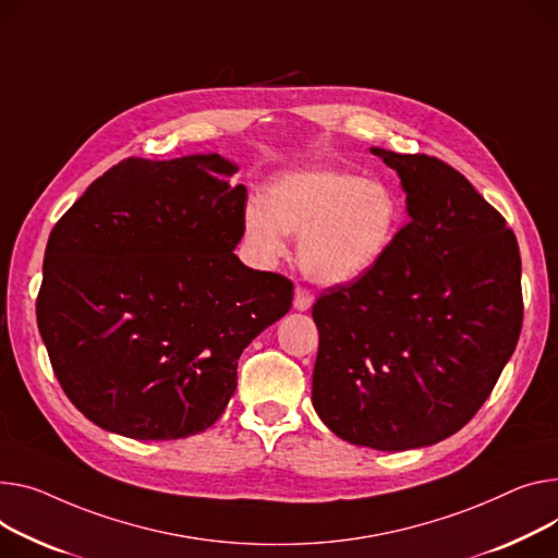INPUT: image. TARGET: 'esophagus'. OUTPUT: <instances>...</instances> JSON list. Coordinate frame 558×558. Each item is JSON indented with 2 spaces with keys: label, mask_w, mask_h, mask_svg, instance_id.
<instances>
[{
  "label": "esophagus",
  "mask_w": 558,
  "mask_h": 558,
  "mask_svg": "<svg viewBox=\"0 0 558 558\" xmlns=\"http://www.w3.org/2000/svg\"><path fill=\"white\" fill-rule=\"evenodd\" d=\"M312 293H310V289L307 287H295V291H293V307L299 310V312H307L310 307H312Z\"/></svg>",
  "instance_id": "obj_1"
}]
</instances>
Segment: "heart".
I'll list each match as a JSON object with an SVG mask.
<instances>
[{"mask_svg": "<svg viewBox=\"0 0 558 558\" xmlns=\"http://www.w3.org/2000/svg\"><path fill=\"white\" fill-rule=\"evenodd\" d=\"M397 195L381 181L345 170L280 177L265 206L248 204L244 235L263 259L284 255V233L299 240V265L318 284H348L373 271L399 231Z\"/></svg>", "mask_w": 558, "mask_h": 558, "instance_id": "1", "label": "heart"}]
</instances>
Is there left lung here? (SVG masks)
<instances>
[{
    "label": "left lung",
    "mask_w": 558,
    "mask_h": 558,
    "mask_svg": "<svg viewBox=\"0 0 558 558\" xmlns=\"http://www.w3.org/2000/svg\"><path fill=\"white\" fill-rule=\"evenodd\" d=\"M411 221L381 263L314 303L312 401L359 447L405 451L458 433L492 395L523 327L521 251L449 163L373 147Z\"/></svg>",
    "instance_id": "1"
}]
</instances>
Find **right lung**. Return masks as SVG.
Segmentation results:
<instances>
[{"mask_svg": "<svg viewBox=\"0 0 558 558\" xmlns=\"http://www.w3.org/2000/svg\"><path fill=\"white\" fill-rule=\"evenodd\" d=\"M219 155L123 159L53 227L35 314L53 373L96 426L179 439L213 426L289 278L233 253L246 189Z\"/></svg>", "mask_w": 558, "mask_h": 558, "instance_id": "add662e5", "label": "right lung"}]
</instances>
